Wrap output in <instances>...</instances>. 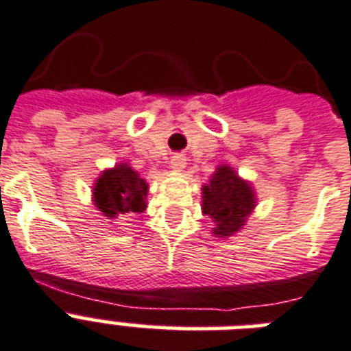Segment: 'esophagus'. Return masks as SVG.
<instances>
[{
	"label": "esophagus",
	"instance_id": "obj_1",
	"mask_svg": "<svg viewBox=\"0 0 351 351\" xmlns=\"http://www.w3.org/2000/svg\"><path fill=\"white\" fill-rule=\"evenodd\" d=\"M186 165H187V160L184 154H175V156H171V169L182 171Z\"/></svg>",
	"mask_w": 351,
	"mask_h": 351
}]
</instances>
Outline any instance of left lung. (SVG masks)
<instances>
[{
  "mask_svg": "<svg viewBox=\"0 0 351 351\" xmlns=\"http://www.w3.org/2000/svg\"><path fill=\"white\" fill-rule=\"evenodd\" d=\"M255 200L253 187L230 165H219L208 186L202 187V213L213 219V233L220 239L242 230L255 209Z\"/></svg>",
  "mask_w": 351,
  "mask_h": 351,
  "instance_id": "left-lung-1",
  "label": "left lung"
}]
</instances>
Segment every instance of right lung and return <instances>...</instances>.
I'll return each instance as SVG.
<instances>
[{
    "label": "right lung",
    "mask_w": 351,
    "mask_h": 351,
    "mask_svg": "<svg viewBox=\"0 0 351 351\" xmlns=\"http://www.w3.org/2000/svg\"><path fill=\"white\" fill-rule=\"evenodd\" d=\"M147 182L140 178L129 164H118L104 171L93 187V200L107 219L118 215L143 213L147 208Z\"/></svg>",
    "instance_id": "obj_1"
}]
</instances>
